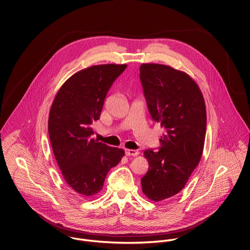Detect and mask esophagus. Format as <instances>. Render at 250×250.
Returning <instances> with one entry per match:
<instances>
[{"label": "esophagus", "mask_w": 250, "mask_h": 250, "mask_svg": "<svg viewBox=\"0 0 250 250\" xmlns=\"http://www.w3.org/2000/svg\"><path fill=\"white\" fill-rule=\"evenodd\" d=\"M126 151H127V153L128 154H130V155H135L137 152V147H136V146L135 145H129L128 146V147L126 148Z\"/></svg>", "instance_id": "esophagus-1"}]
</instances>
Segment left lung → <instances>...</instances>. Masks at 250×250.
Listing matches in <instances>:
<instances>
[{
	"label": "left lung",
	"mask_w": 250,
	"mask_h": 250,
	"mask_svg": "<svg viewBox=\"0 0 250 250\" xmlns=\"http://www.w3.org/2000/svg\"><path fill=\"white\" fill-rule=\"evenodd\" d=\"M126 65H96L79 71L60 88L48 119V133L57 164L68 185L79 194L99 193L106 174L125 150L110 146L92 128L104 98ZM119 146V145H118Z\"/></svg>",
	"instance_id": "obj_1"
}]
</instances>
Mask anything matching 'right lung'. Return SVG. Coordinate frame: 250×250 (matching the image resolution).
Returning <instances> with one entry per match:
<instances>
[{"instance_id": "obj_1", "label": "right lung", "mask_w": 250, "mask_h": 250, "mask_svg": "<svg viewBox=\"0 0 250 250\" xmlns=\"http://www.w3.org/2000/svg\"><path fill=\"white\" fill-rule=\"evenodd\" d=\"M139 71L148 111L162 130L159 146L144 152L148 170L141 186L148 199L158 202L179 193L199 164L206 108L198 85L182 71L162 64H142Z\"/></svg>"}]
</instances>
